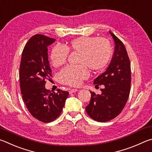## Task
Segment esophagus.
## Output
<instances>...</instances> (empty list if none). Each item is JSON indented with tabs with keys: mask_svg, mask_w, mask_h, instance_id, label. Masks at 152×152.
<instances>
[{
	"mask_svg": "<svg viewBox=\"0 0 152 152\" xmlns=\"http://www.w3.org/2000/svg\"><path fill=\"white\" fill-rule=\"evenodd\" d=\"M79 91V89H71L70 91H69V94H73V93H75V92H76V91Z\"/></svg>",
	"mask_w": 152,
	"mask_h": 152,
	"instance_id": "1",
	"label": "esophagus"
}]
</instances>
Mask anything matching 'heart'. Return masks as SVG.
Instances as JSON below:
<instances>
[{
  "label": "heart",
  "mask_w": 152,
  "mask_h": 152,
  "mask_svg": "<svg viewBox=\"0 0 152 152\" xmlns=\"http://www.w3.org/2000/svg\"><path fill=\"white\" fill-rule=\"evenodd\" d=\"M69 50L80 53L77 66H69L58 73L61 83L77 87L89 76L88 69L94 72L105 69L110 63L112 49L107 40L95 37H80L72 39L66 47L57 45L50 53L52 65L57 67L66 63ZM88 68H87L86 67Z\"/></svg>",
  "instance_id": "heart-1"
}]
</instances>
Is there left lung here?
<instances>
[{
  "mask_svg": "<svg viewBox=\"0 0 152 152\" xmlns=\"http://www.w3.org/2000/svg\"><path fill=\"white\" fill-rule=\"evenodd\" d=\"M115 41V50L105 72L94 79L95 86L101 85L102 94L91 91V97L86 110L95 121L105 122L116 118L123 110L131 88V66L125 45L110 31Z\"/></svg>",
  "mask_w": 152,
  "mask_h": 152,
  "instance_id": "1",
  "label": "left lung"
}]
</instances>
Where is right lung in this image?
Returning a JSON list of instances; mask_svg holds the SVG:
<instances>
[{"mask_svg":"<svg viewBox=\"0 0 152 152\" xmlns=\"http://www.w3.org/2000/svg\"><path fill=\"white\" fill-rule=\"evenodd\" d=\"M55 41L43 34L31 37L23 50L20 64V93L26 108L33 117L43 123L57 119L69 96L58 89L57 93L45 89L46 79L52 76L48 59L49 45Z\"/></svg>","mask_w":152,"mask_h":152,"instance_id":"add662e5","label":"right lung"}]
</instances>
